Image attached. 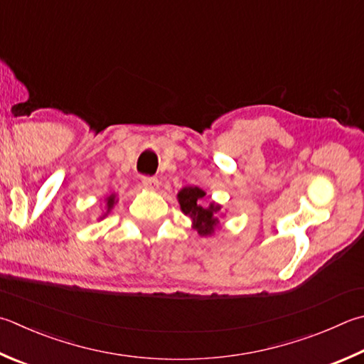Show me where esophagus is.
I'll return each instance as SVG.
<instances>
[{"label":"esophagus","mask_w":364,"mask_h":364,"mask_svg":"<svg viewBox=\"0 0 364 364\" xmlns=\"http://www.w3.org/2000/svg\"><path fill=\"white\" fill-rule=\"evenodd\" d=\"M143 186L144 189H149V191H156L157 188H159V180H157L156 176H143Z\"/></svg>","instance_id":"1"}]
</instances>
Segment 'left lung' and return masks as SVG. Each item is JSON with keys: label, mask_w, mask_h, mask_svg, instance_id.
Wrapping results in <instances>:
<instances>
[{"label": "left lung", "mask_w": 364, "mask_h": 364, "mask_svg": "<svg viewBox=\"0 0 364 364\" xmlns=\"http://www.w3.org/2000/svg\"><path fill=\"white\" fill-rule=\"evenodd\" d=\"M205 196L202 189L197 186H189L180 191L178 194V202L181 205V210L184 215L191 216L194 221V228L199 230L200 235H211L218 224L215 213L221 207L220 205L210 203L208 208H203L200 205V199Z\"/></svg>", "instance_id": "obj_1"}]
</instances>
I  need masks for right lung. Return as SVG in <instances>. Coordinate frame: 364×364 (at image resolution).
<instances>
[{
	"mask_svg": "<svg viewBox=\"0 0 364 364\" xmlns=\"http://www.w3.org/2000/svg\"><path fill=\"white\" fill-rule=\"evenodd\" d=\"M107 205H108V210L113 208V205H114V196H109V197H108Z\"/></svg>",
	"mask_w": 364,
	"mask_h": 364,
	"instance_id": "obj_1",
	"label": "right lung"
}]
</instances>
